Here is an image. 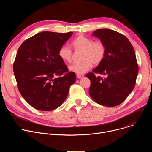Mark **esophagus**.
Listing matches in <instances>:
<instances>
[{
    "mask_svg": "<svg viewBox=\"0 0 152 152\" xmlns=\"http://www.w3.org/2000/svg\"><path fill=\"white\" fill-rule=\"evenodd\" d=\"M84 76L83 75H79V74H77L76 75V77L78 78V79H80L82 77H83Z\"/></svg>",
    "mask_w": 152,
    "mask_h": 152,
    "instance_id": "esophagus-1",
    "label": "esophagus"
}]
</instances>
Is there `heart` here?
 I'll list each match as a JSON object with an SVG mask.
<instances>
[{
	"mask_svg": "<svg viewBox=\"0 0 152 152\" xmlns=\"http://www.w3.org/2000/svg\"><path fill=\"white\" fill-rule=\"evenodd\" d=\"M71 47L75 50H82V61L73 64L69 69L75 73L82 75L88 72L93 66V63L98 64L104 59L106 49L103 43L99 41L93 40L82 35L75 38L70 42ZM59 58L64 62H70L72 58V50L67 46H61L58 51Z\"/></svg>",
	"mask_w": 152,
	"mask_h": 152,
	"instance_id": "obj_1",
	"label": "heart"
}]
</instances>
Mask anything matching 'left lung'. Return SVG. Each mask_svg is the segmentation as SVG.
<instances>
[{
    "instance_id": "left-lung-1",
    "label": "left lung",
    "mask_w": 152,
    "mask_h": 152,
    "mask_svg": "<svg viewBox=\"0 0 152 152\" xmlns=\"http://www.w3.org/2000/svg\"><path fill=\"white\" fill-rule=\"evenodd\" d=\"M93 36L106 49L103 61L92 73L86 75L91 81L89 94L96 103L109 107L121 103L133 90L138 73L135 53L129 39L109 29H99ZM106 75L102 78L95 73Z\"/></svg>"
}]
</instances>
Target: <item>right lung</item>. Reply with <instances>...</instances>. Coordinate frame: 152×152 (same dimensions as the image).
I'll list each match as a JSON object with an SVG mask.
<instances>
[{
	"label": "right lung",
	"instance_id": "1",
	"mask_svg": "<svg viewBox=\"0 0 152 152\" xmlns=\"http://www.w3.org/2000/svg\"><path fill=\"white\" fill-rule=\"evenodd\" d=\"M73 32L45 31L25 40L20 46L13 65L18 89L25 100L40 111L60 106L75 82L58 51Z\"/></svg>",
	"mask_w": 152,
	"mask_h": 152
}]
</instances>
